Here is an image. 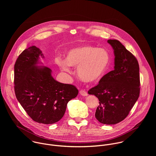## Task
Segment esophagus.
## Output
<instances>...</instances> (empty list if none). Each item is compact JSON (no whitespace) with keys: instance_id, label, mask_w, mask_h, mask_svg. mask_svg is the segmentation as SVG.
I'll use <instances>...</instances> for the list:
<instances>
[{"instance_id":"obj_1","label":"esophagus","mask_w":156,"mask_h":156,"mask_svg":"<svg viewBox=\"0 0 156 156\" xmlns=\"http://www.w3.org/2000/svg\"><path fill=\"white\" fill-rule=\"evenodd\" d=\"M80 95L83 96H87V92H86V91L83 90H81L80 91Z\"/></svg>"}]
</instances>
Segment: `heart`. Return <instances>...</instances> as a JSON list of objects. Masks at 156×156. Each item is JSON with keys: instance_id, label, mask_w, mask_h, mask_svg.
Here are the masks:
<instances>
[{"instance_id": "b5f03b06", "label": "heart", "mask_w": 156, "mask_h": 156, "mask_svg": "<svg viewBox=\"0 0 156 156\" xmlns=\"http://www.w3.org/2000/svg\"><path fill=\"white\" fill-rule=\"evenodd\" d=\"M55 62L62 70L68 72H70L69 66H77L76 73L81 80L94 83L105 74L110 55L105 49L83 45L69 49L66 52L65 60L58 57Z\"/></svg>"}]
</instances>
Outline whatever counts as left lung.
<instances>
[{
    "label": "left lung",
    "mask_w": 156,
    "mask_h": 156,
    "mask_svg": "<svg viewBox=\"0 0 156 156\" xmlns=\"http://www.w3.org/2000/svg\"><path fill=\"white\" fill-rule=\"evenodd\" d=\"M107 42L114 50V70L105 75L88 94L96 96L99 101L96 119L103 124L114 125L128 116L139 98L140 68L136 57L119 41Z\"/></svg>",
    "instance_id": "8db88e82"
}]
</instances>
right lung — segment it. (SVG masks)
<instances>
[{
    "instance_id": "add662e5",
    "label": "right lung",
    "mask_w": 156,
    "mask_h": 156,
    "mask_svg": "<svg viewBox=\"0 0 156 156\" xmlns=\"http://www.w3.org/2000/svg\"><path fill=\"white\" fill-rule=\"evenodd\" d=\"M39 48L33 46L18 56L14 66L16 98L27 114L35 122L52 124L64 115L66 105L78 94L72 84L57 81L47 66H39Z\"/></svg>"
}]
</instances>
